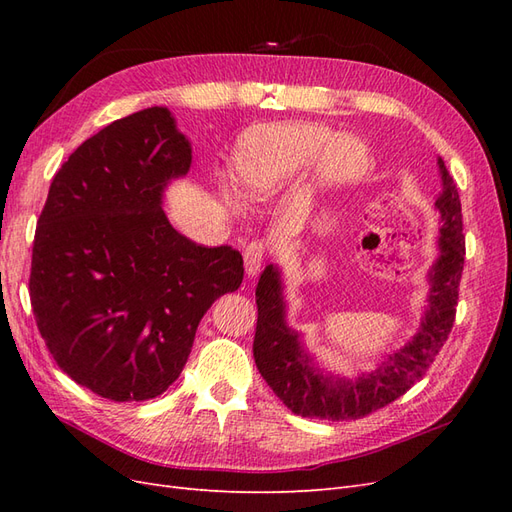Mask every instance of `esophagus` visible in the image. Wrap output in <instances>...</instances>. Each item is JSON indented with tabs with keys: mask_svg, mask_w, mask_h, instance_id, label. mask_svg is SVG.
<instances>
[{
	"mask_svg": "<svg viewBox=\"0 0 512 512\" xmlns=\"http://www.w3.org/2000/svg\"><path fill=\"white\" fill-rule=\"evenodd\" d=\"M265 252H267V247H265V243H262V241H252L250 245L245 247L243 267H245L247 277H254L260 271L262 260H265Z\"/></svg>",
	"mask_w": 512,
	"mask_h": 512,
	"instance_id": "esophagus-1",
	"label": "esophagus"
}]
</instances>
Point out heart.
I'll return each instance as SVG.
<instances>
[{
    "mask_svg": "<svg viewBox=\"0 0 512 512\" xmlns=\"http://www.w3.org/2000/svg\"><path fill=\"white\" fill-rule=\"evenodd\" d=\"M316 123H277L241 136L232 156L239 190L250 198H269L318 161V175L333 185L361 181L374 164L361 138H339Z\"/></svg>",
    "mask_w": 512,
    "mask_h": 512,
    "instance_id": "1",
    "label": "heart"
}]
</instances>
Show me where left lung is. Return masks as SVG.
Returning a JSON list of instances; mask_svg holds the SVG:
<instances>
[{"mask_svg": "<svg viewBox=\"0 0 512 512\" xmlns=\"http://www.w3.org/2000/svg\"><path fill=\"white\" fill-rule=\"evenodd\" d=\"M442 188L436 196L440 211L438 258L427 271L429 292L418 331L406 346L386 354L374 371L356 378L327 374L303 346L301 333L288 327L280 267L269 265L256 286L258 322L254 361L260 376L294 414L329 421H354L376 412L404 395L425 376L455 322L459 280L466 256L461 200L444 160L438 158Z\"/></svg>", "mask_w": 512, "mask_h": 512, "instance_id": "1", "label": "left lung"}]
</instances>
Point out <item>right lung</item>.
<instances>
[{"label": "right lung", "mask_w": 512, "mask_h": 512, "mask_svg": "<svg viewBox=\"0 0 512 512\" xmlns=\"http://www.w3.org/2000/svg\"><path fill=\"white\" fill-rule=\"evenodd\" d=\"M192 166L166 106L113 121L53 177L40 213L29 297L57 365L113 401L162 395L198 322L243 282L230 245L203 247L168 222V183Z\"/></svg>", "instance_id": "1"}]
</instances>
